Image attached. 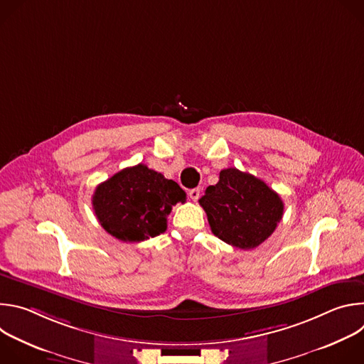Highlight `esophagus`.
<instances>
[{"label":"esophagus","instance_id":"34e87169","mask_svg":"<svg viewBox=\"0 0 364 364\" xmlns=\"http://www.w3.org/2000/svg\"><path fill=\"white\" fill-rule=\"evenodd\" d=\"M188 196H190V198H191L193 201H197L198 197H200V188H191V190L188 191Z\"/></svg>","mask_w":364,"mask_h":364}]
</instances>
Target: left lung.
<instances>
[{
	"instance_id": "obj_1",
	"label": "left lung",
	"mask_w": 364,
	"mask_h": 364,
	"mask_svg": "<svg viewBox=\"0 0 364 364\" xmlns=\"http://www.w3.org/2000/svg\"><path fill=\"white\" fill-rule=\"evenodd\" d=\"M198 203L213 235L245 250L265 242L284 215L279 194L237 168L222 170L219 183L207 187Z\"/></svg>"
}]
</instances>
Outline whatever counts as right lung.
I'll return each mask as SVG.
<instances>
[{"mask_svg":"<svg viewBox=\"0 0 364 364\" xmlns=\"http://www.w3.org/2000/svg\"><path fill=\"white\" fill-rule=\"evenodd\" d=\"M177 203H186L184 190L144 164L114 174L92 196L100 226L122 242H142L166 232Z\"/></svg>","mask_w":364,"mask_h":364,"instance_id":"obj_1","label":"right lung"}]
</instances>
